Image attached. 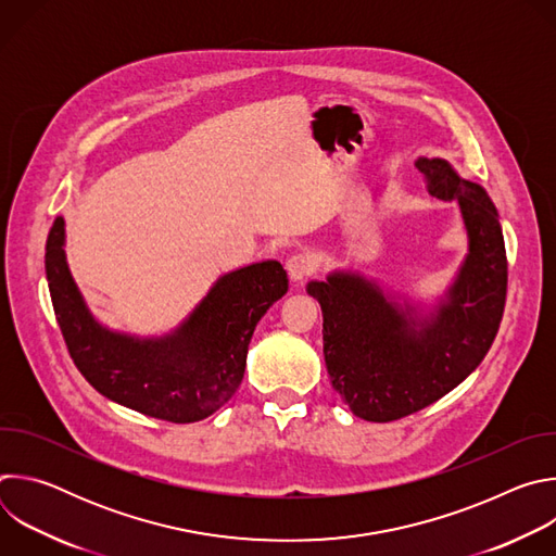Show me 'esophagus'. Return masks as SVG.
I'll list each match as a JSON object with an SVG mask.
<instances>
[{
  "label": "esophagus",
  "mask_w": 556,
  "mask_h": 556,
  "mask_svg": "<svg viewBox=\"0 0 556 556\" xmlns=\"http://www.w3.org/2000/svg\"><path fill=\"white\" fill-rule=\"evenodd\" d=\"M286 270L292 281H301L316 270V260L309 253H294L288 257Z\"/></svg>",
  "instance_id": "1"
}]
</instances>
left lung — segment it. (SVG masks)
<instances>
[{"label": "left lung", "instance_id": "left-lung-1", "mask_svg": "<svg viewBox=\"0 0 556 556\" xmlns=\"http://www.w3.org/2000/svg\"><path fill=\"white\" fill-rule=\"evenodd\" d=\"M420 172L431 193L459 202L470 247L438 316L416 328L356 275L307 286L324 312L332 387L367 422L401 420L440 401L484 361L504 316L508 262L495 204L444 161H422Z\"/></svg>", "mask_w": 556, "mask_h": 556}]
</instances>
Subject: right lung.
I'll return each mask as SVG.
<instances>
[{
    "instance_id": "1",
    "label": "right lung",
    "mask_w": 556,
    "mask_h": 556,
    "mask_svg": "<svg viewBox=\"0 0 556 556\" xmlns=\"http://www.w3.org/2000/svg\"><path fill=\"white\" fill-rule=\"evenodd\" d=\"M46 277L65 348L84 378L105 399L176 425L208 418L242 384L255 326L288 290L279 262L253 264L224 275L174 337L114 334L92 319L70 277L61 217L46 242Z\"/></svg>"
}]
</instances>
